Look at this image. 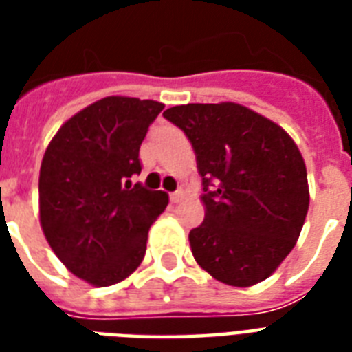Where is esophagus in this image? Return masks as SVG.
Masks as SVG:
<instances>
[{
    "label": "esophagus",
    "mask_w": 352,
    "mask_h": 352,
    "mask_svg": "<svg viewBox=\"0 0 352 352\" xmlns=\"http://www.w3.org/2000/svg\"><path fill=\"white\" fill-rule=\"evenodd\" d=\"M182 197H184V190H177V192H173L170 195V201L171 203H181Z\"/></svg>",
    "instance_id": "esophagus-1"
}]
</instances>
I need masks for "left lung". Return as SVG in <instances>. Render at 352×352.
Masks as SVG:
<instances>
[{
	"label": "left lung",
	"mask_w": 352,
	"mask_h": 352,
	"mask_svg": "<svg viewBox=\"0 0 352 352\" xmlns=\"http://www.w3.org/2000/svg\"><path fill=\"white\" fill-rule=\"evenodd\" d=\"M197 157L204 221L190 232L195 261L232 287L267 279L294 248L309 212L307 168L289 133L248 107L166 109Z\"/></svg>",
	"instance_id": "obj_1"
}]
</instances>
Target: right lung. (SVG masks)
<instances>
[{
    "mask_svg": "<svg viewBox=\"0 0 352 352\" xmlns=\"http://www.w3.org/2000/svg\"><path fill=\"white\" fill-rule=\"evenodd\" d=\"M164 104L107 96L63 124L40 168V223L58 259L80 279L109 287L137 270L164 192L133 184L149 124Z\"/></svg>",
    "mask_w": 352,
    "mask_h": 352,
    "instance_id": "right-lung-1",
    "label": "right lung"
}]
</instances>
